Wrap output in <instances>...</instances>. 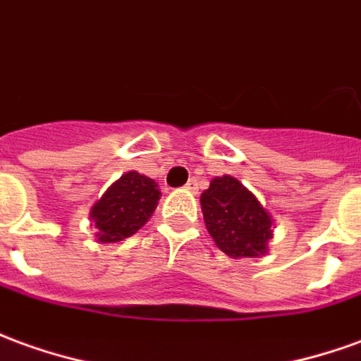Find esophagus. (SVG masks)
<instances>
[{
	"instance_id": "obj_1",
	"label": "esophagus",
	"mask_w": 361,
	"mask_h": 361,
	"mask_svg": "<svg viewBox=\"0 0 361 361\" xmlns=\"http://www.w3.org/2000/svg\"><path fill=\"white\" fill-rule=\"evenodd\" d=\"M185 189H188V191H191V193H197V189H199L197 180H195V178H191V180L185 183Z\"/></svg>"
}]
</instances>
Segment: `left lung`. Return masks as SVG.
Listing matches in <instances>:
<instances>
[{
  "mask_svg": "<svg viewBox=\"0 0 361 361\" xmlns=\"http://www.w3.org/2000/svg\"><path fill=\"white\" fill-rule=\"evenodd\" d=\"M207 233L228 258H259L274 238V219L250 189L233 176H219L201 193Z\"/></svg>",
  "mask_w": 361,
  "mask_h": 361,
  "instance_id": "obj_1",
  "label": "left lung"
}]
</instances>
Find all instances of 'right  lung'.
Segmentation results:
<instances>
[{
  "instance_id": "right-lung-1",
  "label": "right lung",
  "mask_w": 361,
  "mask_h": 361,
  "mask_svg": "<svg viewBox=\"0 0 361 361\" xmlns=\"http://www.w3.org/2000/svg\"><path fill=\"white\" fill-rule=\"evenodd\" d=\"M160 195V188L152 178L135 170L123 173L90 211L97 242L113 244L140 231L156 211Z\"/></svg>"
}]
</instances>
